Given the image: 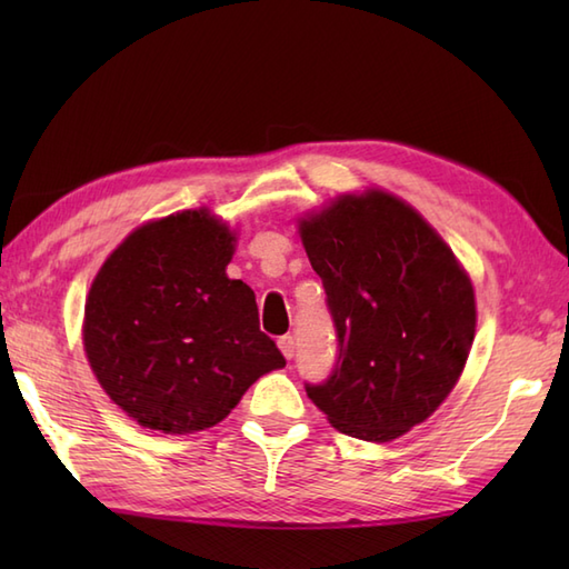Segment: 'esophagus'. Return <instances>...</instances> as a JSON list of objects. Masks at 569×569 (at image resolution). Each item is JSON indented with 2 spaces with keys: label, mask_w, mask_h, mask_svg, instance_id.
<instances>
[{
  "label": "esophagus",
  "mask_w": 569,
  "mask_h": 569,
  "mask_svg": "<svg viewBox=\"0 0 569 569\" xmlns=\"http://www.w3.org/2000/svg\"><path fill=\"white\" fill-rule=\"evenodd\" d=\"M278 349H281L286 359H293V355H296V340H293V335L278 337Z\"/></svg>",
  "instance_id": "obj_1"
}]
</instances>
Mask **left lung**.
I'll use <instances>...</instances> for the list:
<instances>
[{
	"mask_svg": "<svg viewBox=\"0 0 569 569\" xmlns=\"http://www.w3.org/2000/svg\"><path fill=\"white\" fill-rule=\"evenodd\" d=\"M337 332V365L308 398L332 428L369 442L432 416L462 373L475 288L422 217L383 190L337 198L300 220Z\"/></svg>",
	"mask_w": 569,
	"mask_h": 569,
	"instance_id": "8db88e82",
	"label": "left lung"
}]
</instances>
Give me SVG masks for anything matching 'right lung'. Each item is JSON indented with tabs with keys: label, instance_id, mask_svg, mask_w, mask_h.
Listing matches in <instances>:
<instances>
[{
	"label": "right lung",
	"instance_id": "obj_1",
	"mask_svg": "<svg viewBox=\"0 0 569 569\" xmlns=\"http://www.w3.org/2000/svg\"><path fill=\"white\" fill-rule=\"evenodd\" d=\"M234 234L208 210L134 229L94 276L82 345L104 393L171 435L224 420L249 386L286 367L257 298L224 273Z\"/></svg>",
	"mask_w": 569,
	"mask_h": 569
}]
</instances>
